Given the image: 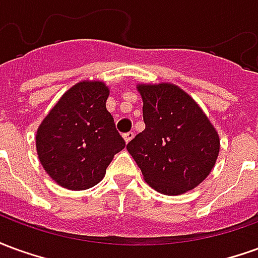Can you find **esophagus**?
<instances>
[{
    "mask_svg": "<svg viewBox=\"0 0 258 258\" xmlns=\"http://www.w3.org/2000/svg\"><path fill=\"white\" fill-rule=\"evenodd\" d=\"M134 133H133V131H128V133H125V134L123 135L124 137V141H125V142H127V144H128L130 141L133 140V138H134Z\"/></svg>",
    "mask_w": 258,
    "mask_h": 258,
    "instance_id": "esophagus-1",
    "label": "esophagus"
}]
</instances>
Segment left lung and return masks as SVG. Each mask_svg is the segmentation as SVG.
I'll list each match as a JSON object with an SVG mask.
<instances>
[{"label": "left lung", "instance_id": "obj_1", "mask_svg": "<svg viewBox=\"0 0 258 258\" xmlns=\"http://www.w3.org/2000/svg\"><path fill=\"white\" fill-rule=\"evenodd\" d=\"M145 130L127 145L148 184L181 195L203 181L216 164L220 140L198 103L174 84L140 85Z\"/></svg>", "mask_w": 258, "mask_h": 258}]
</instances>
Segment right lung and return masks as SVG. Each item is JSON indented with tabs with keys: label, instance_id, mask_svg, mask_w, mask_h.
<instances>
[{
	"label": "right lung",
	"instance_id": "obj_1",
	"mask_svg": "<svg viewBox=\"0 0 258 258\" xmlns=\"http://www.w3.org/2000/svg\"><path fill=\"white\" fill-rule=\"evenodd\" d=\"M107 87L101 81L76 84L38 127L37 153L42 167L60 186L88 189L105 177L113 156L124 149L107 112Z\"/></svg>",
	"mask_w": 258,
	"mask_h": 258
}]
</instances>
